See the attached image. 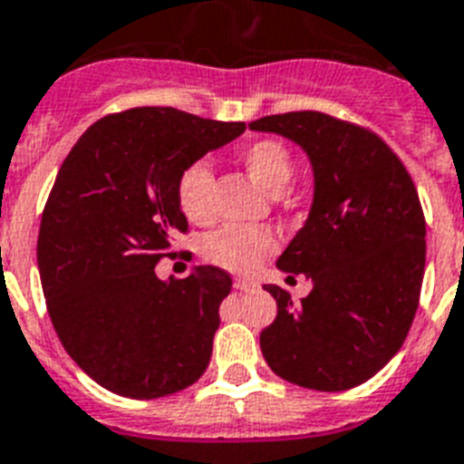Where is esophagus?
Listing matches in <instances>:
<instances>
[{"instance_id": "1", "label": "esophagus", "mask_w": 464, "mask_h": 464, "mask_svg": "<svg viewBox=\"0 0 464 464\" xmlns=\"http://www.w3.org/2000/svg\"><path fill=\"white\" fill-rule=\"evenodd\" d=\"M233 287H236L237 292H247V289H255L256 285L252 280H245V277H236V280H233Z\"/></svg>"}]
</instances>
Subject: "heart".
I'll use <instances>...</instances> for the list:
<instances>
[{"label": "heart", "mask_w": 464, "mask_h": 464, "mask_svg": "<svg viewBox=\"0 0 464 464\" xmlns=\"http://www.w3.org/2000/svg\"><path fill=\"white\" fill-rule=\"evenodd\" d=\"M252 182L268 196H282L294 177V160L287 147L276 140H259L240 151ZM212 170L205 160L187 165L177 179V203L193 224H205L212 215ZM276 236L266 228H219L203 240V256L212 266L231 273H252L266 256L276 252Z\"/></svg>", "instance_id": "1"}]
</instances>
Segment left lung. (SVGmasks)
Listing matches in <instances>:
<instances>
[{"label": "left lung", "mask_w": 464, "mask_h": 464, "mask_svg": "<svg viewBox=\"0 0 464 464\" xmlns=\"http://www.w3.org/2000/svg\"><path fill=\"white\" fill-rule=\"evenodd\" d=\"M308 156L313 203L277 259L313 289L292 301L277 285V317L261 332L273 372L308 390L341 392L376 376L404 343L425 273V217L409 172L381 137L320 111L252 121Z\"/></svg>", "instance_id": "8db88e82"}]
</instances>
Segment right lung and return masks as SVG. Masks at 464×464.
<instances>
[{
	"mask_svg": "<svg viewBox=\"0 0 464 464\" xmlns=\"http://www.w3.org/2000/svg\"><path fill=\"white\" fill-rule=\"evenodd\" d=\"M243 132L140 107L92 123L64 159L39 228V276L60 343L110 392L156 400L208 369L231 276L196 266L160 280L156 264L187 231L182 170Z\"/></svg>",
	"mask_w": 464,
	"mask_h": 464,
	"instance_id": "1",
	"label": "right lung"
}]
</instances>
